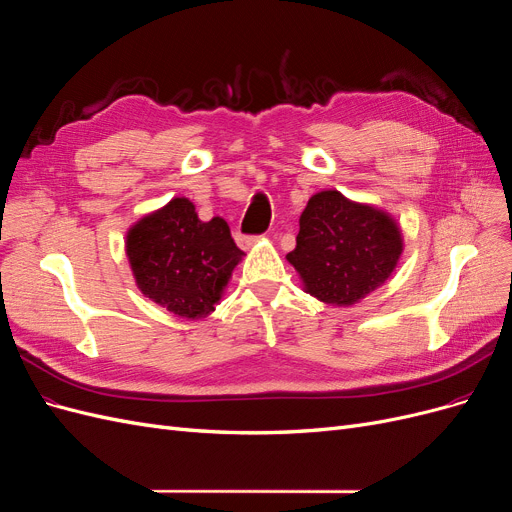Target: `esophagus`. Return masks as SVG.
<instances>
[{
    "mask_svg": "<svg viewBox=\"0 0 512 512\" xmlns=\"http://www.w3.org/2000/svg\"><path fill=\"white\" fill-rule=\"evenodd\" d=\"M236 242L242 246V249H249V246H253L257 242L255 236H244V234H238L236 236Z\"/></svg>",
    "mask_w": 512,
    "mask_h": 512,
    "instance_id": "esophagus-1",
    "label": "esophagus"
}]
</instances>
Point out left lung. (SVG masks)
<instances>
[{"label": "left lung", "mask_w": 512, "mask_h": 512, "mask_svg": "<svg viewBox=\"0 0 512 512\" xmlns=\"http://www.w3.org/2000/svg\"><path fill=\"white\" fill-rule=\"evenodd\" d=\"M400 255L402 234L389 214L321 191L308 200L287 259L310 295L351 306L385 283Z\"/></svg>", "instance_id": "obj_1"}]
</instances>
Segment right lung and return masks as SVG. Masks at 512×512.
Returning a JSON list of instances; mask_svg holds the SVG:
<instances>
[{"label": "right lung", "mask_w": 512, "mask_h": 512, "mask_svg": "<svg viewBox=\"0 0 512 512\" xmlns=\"http://www.w3.org/2000/svg\"><path fill=\"white\" fill-rule=\"evenodd\" d=\"M242 255L229 225L219 217L200 221L187 197H174L127 234L140 291L183 319L210 315Z\"/></svg>", "instance_id": "right-lung-1"}]
</instances>
